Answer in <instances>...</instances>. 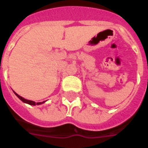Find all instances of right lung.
<instances>
[{"label": "right lung", "instance_id": "obj_1", "mask_svg": "<svg viewBox=\"0 0 148 148\" xmlns=\"http://www.w3.org/2000/svg\"><path fill=\"white\" fill-rule=\"evenodd\" d=\"M14 94H15V95H17V97H18V98H19L20 100H21V101H23V102H24V103H28V104H31V105H36V104H38V105H39V104H40V103H44V102H45V101H43V102H39V103H35L34 101H29V100H27V99H24V97H21L20 95H17V94H16V93H15V92H14Z\"/></svg>", "mask_w": 148, "mask_h": 148}]
</instances>
